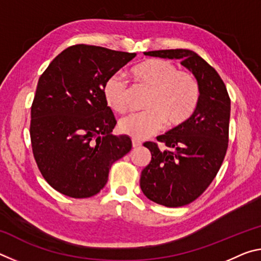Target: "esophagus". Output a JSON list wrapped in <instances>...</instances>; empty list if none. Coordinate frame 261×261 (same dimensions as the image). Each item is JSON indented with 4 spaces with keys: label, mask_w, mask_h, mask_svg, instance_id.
Returning a JSON list of instances; mask_svg holds the SVG:
<instances>
[{
    "label": "esophagus",
    "mask_w": 261,
    "mask_h": 261,
    "mask_svg": "<svg viewBox=\"0 0 261 261\" xmlns=\"http://www.w3.org/2000/svg\"><path fill=\"white\" fill-rule=\"evenodd\" d=\"M139 146H141V141L138 140V139H132V147L137 148Z\"/></svg>",
    "instance_id": "34e87169"
}]
</instances>
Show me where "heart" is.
<instances>
[{
	"instance_id": "1",
	"label": "heart",
	"mask_w": 261,
	"mask_h": 261,
	"mask_svg": "<svg viewBox=\"0 0 261 261\" xmlns=\"http://www.w3.org/2000/svg\"><path fill=\"white\" fill-rule=\"evenodd\" d=\"M138 87L149 90L144 102L146 110L122 118L118 127L134 139H145L160 131L185 124L193 116L200 101V85L194 74L179 71L173 62L148 59L130 70ZM102 94L108 107L116 113L127 108L129 87L123 79L113 74L103 84Z\"/></svg>"
}]
</instances>
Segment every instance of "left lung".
Instances as JSON below:
<instances>
[{
	"label": "left lung",
	"mask_w": 261,
	"mask_h": 261,
	"mask_svg": "<svg viewBox=\"0 0 261 261\" xmlns=\"http://www.w3.org/2000/svg\"><path fill=\"white\" fill-rule=\"evenodd\" d=\"M145 55L179 59L200 85V101L193 116L179 127L144 144L152 154L140 175V188L149 200L180 207L200 197L213 182L226 156L230 98L216 70L189 49L146 51Z\"/></svg>",
	"instance_id": "8db88e82"
}]
</instances>
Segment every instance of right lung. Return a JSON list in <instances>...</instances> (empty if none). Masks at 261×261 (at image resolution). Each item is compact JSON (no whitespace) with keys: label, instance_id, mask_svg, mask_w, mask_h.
Returning a JSON list of instances; mask_svg holds the SVG:
<instances>
[{"label":"right lung","instance_id":"right-lung-1","mask_svg":"<svg viewBox=\"0 0 261 261\" xmlns=\"http://www.w3.org/2000/svg\"><path fill=\"white\" fill-rule=\"evenodd\" d=\"M136 53L73 45L57 55L39 78L31 107L34 160L47 183L71 198H90L108 180L131 139L114 136L116 120L102 88Z\"/></svg>","mask_w":261,"mask_h":261}]
</instances>
